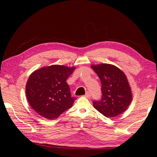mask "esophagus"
I'll list each match as a JSON object with an SVG mask.
<instances>
[{"label":"esophagus","mask_w":157,"mask_h":157,"mask_svg":"<svg viewBox=\"0 0 157 157\" xmlns=\"http://www.w3.org/2000/svg\"><path fill=\"white\" fill-rule=\"evenodd\" d=\"M84 96L85 97H86V98H90L91 97V94H90V92H87L86 93V94L84 95Z\"/></svg>","instance_id":"esophagus-1"}]
</instances>
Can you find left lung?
I'll use <instances>...</instances> for the list:
<instances>
[{"mask_svg":"<svg viewBox=\"0 0 157 157\" xmlns=\"http://www.w3.org/2000/svg\"><path fill=\"white\" fill-rule=\"evenodd\" d=\"M101 82V99L93 101V106L106 117L121 114L132 102L131 88L121 69L109 64L92 65Z\"/></svg>","mask_w":157,"mask_h":157,"instance_id":"8db88e82","label":"left lung"}]
</instances>
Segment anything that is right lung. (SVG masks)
Segmentation results:
<instances>
[{
  "label": "right lung",
  "instance_id": "obj_1",
  "mask_svg": "<svg viewBox=\"0 0 157 157\" xmlns=\"http://www.w3.org/2000/svg\"><path fill=\"white\" fill-rule=\"evenodd\" d=\"M75 67L54 65L33 72L26 84L27 99L38 115L56 119L70 109L76 99L72 97L67 79Z\"/></svg>",
  "mask_w": 157,
  "mask_h": 157
}]
</instances>
